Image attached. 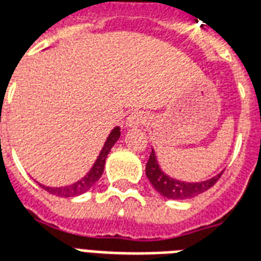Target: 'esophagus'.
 <instances>
[{
    "label": "esophagus",
    "instance_id": "obj_1",
    "mask_svg": "<svg viewBox=\"0 0 261 261\" xmlns=\"http://www.w3.org/2000/svg\"><path fill=\"white\" fill-rule=\"evenodd\" d=\"M148 121L147 114L144 113V112H134V113H131L127 120H125V125L128 127V128H136V127H141L142 124H145Z\"/></svg>",
    "mask_w": 261,
    "mask_h": 261
}]
</instances>
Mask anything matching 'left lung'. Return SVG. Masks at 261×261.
I'll return each instance as SVG.
<instances>
[{
	"mask_svg": "<svg viewBox=\"0 0 261 261\" xmlns=\"http://www.w3.org/2000/svg\"><path fill=\"white\" fill-rule=\"evenodd\" d=\"M145 173H147L148 180L151 181L153 189L161 196L170 198V200H187V198H193V197L198 196L201 193L207 192L208 189H211L218 181L221 175L224 173V170L217 176L204 181L190 183V181L177 180V179L168 176L164 170L161 169L158 161H156L155 151L152 149V152L149 153L147 166H145Z\"/></svg>",
	"mask_w": 261,
	"mask_h": 261,
	"instance_id": "obj_1",
	"label": "left lung"
}]
</instances>
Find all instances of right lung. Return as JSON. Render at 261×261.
Here are the masks:
<instances>
[{
  "mask_svg": "<svg viewBox=\"0 0 261 261\" xmlns=\"http://www.w3.org/2000/svg\"><path fill=\"white\" fill-rule=\"evenodd\" d=\"M120 137V127H114L112 133L109 134L108 140L105 142V145H103L102 151L99 153V156H97L96 162L93 164V166L91 168V170L86 173L81 180L75 181L72 185H69V186H64V187H48V186H43L40 185V187H43L46 192H48L50 194H53V196H59V197H75V196H80L82 193L88 192L89 189L93 187V185L96 183L99 179H100V176L103 173V169H105V162H106V158H108L109 152H110V149L113 147L116 141L119 140Z\"/></svg>",
  "mask_w": 261,
  "mask_h": 261,
  "instance_id": "obj_1",
  "label": "right lung"
}]
</instances>
